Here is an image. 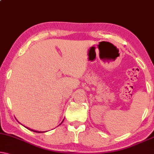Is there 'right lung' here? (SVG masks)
I'll list each match as a JSON object with an SVG mask.
<instances>
[{
  "instance_id": "obj_1",
  "label": "right lung",
  "mask_w": 154,
  "mask_h": 154,
  "mask_svg": "<svg viewBox=\"0 0 154 154\" xmlns=\"http://www.w3.org/2000/svg\"><path fill=\"white\" fill-rule=\"evenodd\" d=\"M62 122H61V123H62ZM60 123V124H61ZM26 128L27 129H28L29 130H31V131H34V132H36V133H43V132H46V131H36V130H34V129H29V128H28V127H26Z\"/></svg>"
}]
</instances>
